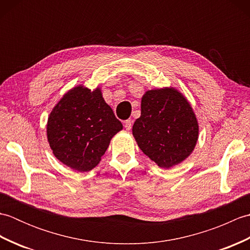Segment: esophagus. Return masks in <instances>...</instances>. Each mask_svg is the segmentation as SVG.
<instances>
[{"instance_id": "obj_1", "label": "esophagus", "mask_w": 250, "mask_h": 250, "mask_svg": "<svg viewBox=\"0 0 250 250\" xmlns=\"http://www.w3.org/2000/svg\"><path fill=\"white\" fill-rule=\"evenodd\" d=\"M125 128L126 131H130L132 128V121L131 120H125Z\"/></svg>"}]
</instances>
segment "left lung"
I'll return each instance as SVG.
<instances>
[{
	"instance_id": "8db88e82",
	"label": "left lung",
	"mask_w": 250,
	"mask_h": 250,
	"mask_svg": "<svg viewBox=\"0 0 250 250\" xmlns=\"http://www.w3.org/2000/svg\"><path fill=\"white\" fill-rule=\"evenodd\" d=\"M132 134L145 155L162 168L187 159L199 139V124L192 106L173 87L147 90L142 97L141 117Z\"/></svg>"
}]
</instances>
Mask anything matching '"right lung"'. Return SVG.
Here are the masks:
<instances>
[{"label":"right lung","instance_id":"1","mask_svg":"<svg viewBox=\"0 0 250 250\" xmlns=\"http://www.w3.org/2000/svg\"><path fill=\"white\" fill-rule=\"evenodd\" d=\"M122 124L105 102L102 90L78 84L63 95L47 120V141L55 157L77 172L98 166Z\"/></svg>","mask_w":250,"mask_h":250}]
</instances>
